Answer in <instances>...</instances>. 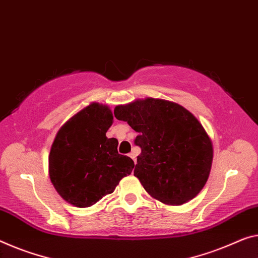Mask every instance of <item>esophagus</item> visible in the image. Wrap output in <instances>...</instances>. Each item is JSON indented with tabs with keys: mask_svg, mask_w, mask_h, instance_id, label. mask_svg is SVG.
Wrapping results in <instances>:
<instances>
[{
	"mask_svg": "<svg viewBox=\"0 0 258 258\" xmlns=\"http://www.w3.org/2000/svg\"><path fill=\"white\" fill-rule=\"evenodd\" d=\"M129 157L132 158V159H133L135 162H136V153H135V152H132V153L129 154Z\"/></svg>",
	"mask_w": 258,
	"mask_h": 258,
	"instance_id": "esophagus-1",
	"label": "esophagus"
}]
</instances>
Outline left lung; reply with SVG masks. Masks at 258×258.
<instances>
[{
	"mask_svg": "<svg viewBox=\"0 0 258 258\" xmlns=\"http://www.w3.org/2000/svg\"><path fill=\"white\" fill-rule=\"evenodd\" d=\"M114 115L138 136L134 175L151 197L167 205H182L207 183L213 160L211 138L197 117L176 102L136 99L118 105Z\"/></svg>",
	"mask_w": 258,
	"mask_h": 258,
	"instance_id": "8db88e82",
	"label": "left lung"
}]
</instances>
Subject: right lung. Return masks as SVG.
Instances as JSON below:
<instances>
[{
	"label": "right lung",
	"mask_w": 258,
	"mask_h": 258,
	"mask_svg": "<svg viewBox=\"0 0 258 258\" xmlns=\"http://www.w3.org/2000/svg\"><path fill=\"white\" fill-rule=\"evenodd\" d=\"M112 124L109 107L91 102L71 116L54 138L48 156L50 181L74 207H92L133 172L132 158L118 154L116 138L106 137Z\"/></svg>",
	"instance_id": "1"
}]
</instances>
